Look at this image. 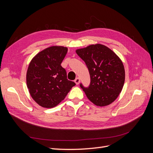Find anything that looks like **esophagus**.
Listing matches in <instances>:
<instances>
[{
	"mask_svg": "<svg viewBox=\"0 0 153 153\" xmlns=\"http://www.w3.org/2000/svg\"><path fill=\"white\" fill-rule=\"evenodd\" d=\"M75 84H76V85L79 84V83H80V78H78V77L76 78V79L75 80Z\"/></svg>",
	"mask_w": 153,
	"mask_h": 153,
	"instance_id": "34e87169",
	"label": "esophagus"
}]
</instances>
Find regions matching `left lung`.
Returning <instances> with one entry per match:
<instances>
[{
	"instance_id": "obj_1",
	"label": "left lung",
	"mask_w": 153,
	"mask_h": 153,
	"mask_svg": "<svg viewBox=\"0 0 153 153\" xmlns=\"http://www.w3.org/2000/svg\"><path fill=\"white\" fill-rule=\"evenodd\" d=\"M89 69L91 83L80 86L87 98L96 106H104L114 101L124 84L123 62L112 50L101 44L91 45L76 50Z\"/></svg>"
}]
</instances>
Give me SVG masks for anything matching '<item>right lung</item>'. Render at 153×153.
Segmentation results:
<instances>
[{
  "instance_id": "right-lung-1",
  "label": "right lung",
  "mask_w": 153,
  "mask_h": 153,
  "mask_svg": "<svg viewBox=\"0 0 153 153\" xmlns=\"http://www.w3.org/2000/svg\"><path fill=\"white\" fill-rule=\"evenodd\" d=\"M68 48L53 46L41 51L32 59L27 69L26 80L29 93L44 108H53L65 98L76 84L68 80L61 63Z\"/></svg>"
}]
</instances>
